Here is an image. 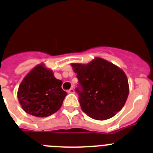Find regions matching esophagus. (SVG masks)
I'll list each match as a JSON object with an SVG mask.
<instances>
[{
    "label": "esophagus",
    "mask_w": 153,
    "mask_h": 153,
    "mask_svg": "<svg viewBox=\"0 0 153 153\" xmlns=\"http://www.w3.org/2000/svg\"><path fill=\"white\" fill-rule=\"evenodd\" d=\"M67 92H68L69 93H74V90L73 88H70V90H67Z\"/></svg>",
    "instance_id": "34e87169"
}]
</instances>
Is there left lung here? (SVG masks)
I'll return each mask as SVG.
<instances>
[{
	"instance_id": "obj_1",
	"label": "left lung",
	"mask_w": 153,
	"mask_h": 153,
	"mask_svg": "<svg viewBox=\"0 0 153 153\" xmlns=\"http://www.w3.org/2000/svg\"><path fill=\"white\" fill-rule=\"evenodd\" d=\"M83 90L79 93L81 109L90 118L106 120L120 111L126 102L129 86L122 69L100 57L87 64L71 63Z\"/></svg>"
}]
</instances>
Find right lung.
Wrapping results in <instances>:
<instances>
[{
  "instance_id": "obj_1",
  "label": "right lung",
  "mask_w": 153,
  "mask_h": 153,
  "mask_svg": "<svg viewBox=\"0 0 153 153\" xmlns=\"http://www.w3.org/2000/svg\"><path fill=\"white\" fill-rule=\"evenodd\" d=\"M60 79L44 64L36 65L25 76L17 91L24 111L36 117H47L58 111L67 96Z\"/></svg>"
}]
</instances>
